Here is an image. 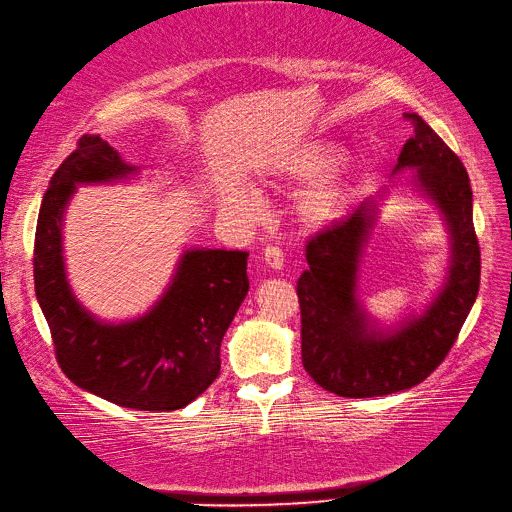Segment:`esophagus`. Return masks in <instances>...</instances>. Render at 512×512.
<instances>
[{"label": "esophagus", "mask_w": 512, "mask_h": 512, "mask_svg": "<svg viewBox=\"0 0 512 512\" xmlns=\"http://www.w3.org/2000/svg\"><path fill=\"white\" fill-rule=\"evenodd\" d=\"M263 260L271 267V269H280L285 263V256H283V249L276 247V245H267L263 249Z\"/></svg>", "instance_id": "34e87169"}]
</instances>
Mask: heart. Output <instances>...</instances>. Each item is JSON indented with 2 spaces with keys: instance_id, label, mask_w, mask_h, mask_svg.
I'll list each match as a JSON object with an SVG mask.
<instances>
[{
  "instance_id": "heart-1",
  "label": "heart",
  "mask_w": 512,
  "mask_h": 512,
  "mask_svg": "<svg viewBox=\"0 0 512 512\" xmlns=\"http://www.w3.org/2000/svg\"><path fill=\"white\" fill-rule=\"evenodd\" d=\"M342 152L338 145L327 141H314L302 145L291 154L287 163V174L298 181H317L311 190L302 196L300 212L311 227H325L342 216L349 201V185L340 174H331L338 168ZM232 205L243 216H256L260 212V201L254 192H241L232 198Z\"/></svg>"
}]
</instances>
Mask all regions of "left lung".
<instances>
[{
    "instance_id": "8db88e82",
    "label": "left lung",
    "mask_w": 512,
    "mask_h": 512,
    "mask_svg": "<svg viewBox=\"0 0 512 512\" xmlns=\"http://www.w3.org/2000/svg\"><path fill=\"white\" fill-rule=\"evenodd\" d=\"M404 119L411 121L413 137L398 156V170L417 168V183L446 214L453 236L451 278L424 318L382 338L367 331L353 296L360 247L378 212V196L362 198L349 216L309 238V267L296 285L302 364L318 387L340 398H378L424 382L448 356L479 291L482 254L464 163L417 114Z\"/></svg>"
}]
</instances>
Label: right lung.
<instances>
[{"instance_id":"add662e5","label":"right lung","mask_w":512,"mask_h":512,"mask_svg":"<svg viewBox=\"0 0 512 512\" xmlns=\"http://www.w3.org/2000/svg\"><path fill=\"white\" fill-rule=\"evenodd\" d=\"M132 172L117 150L83 134L52 174L39 207L33 267L35 294L50 327L61 371L77 387L137 411H176L221 373V342L247 296V252L194 249L168 294L130 325H99L72 298L61 260V212L75 183Z\"/></svg>"}]
</instances>
